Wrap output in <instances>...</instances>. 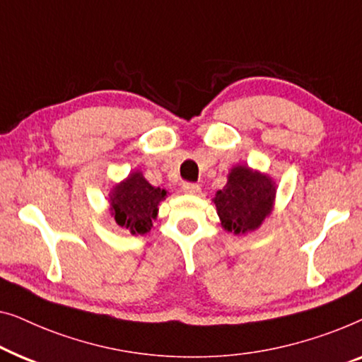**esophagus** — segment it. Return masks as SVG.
Segmentation results:
<instances>
[{
  "mask_svg": "<svg viewBox=\"0 0 362 362\" xmlns=\"http://www.w3.org/2000/svg\"><path fill=\"white\" fill-rule=\"evenodd\" d=\"M182 190L185 192V193H188V195H200L202 187L198 185V183L185 182V183H182Z\"/></svg>",
  "mask_w": 362,
  "mask_h": 362,
  "instance_id": "obj_1",
  "label": "esophagus"
}]
</instances>
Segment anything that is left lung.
Listing matches in <instances>:
<instances>
[{"mask_svg": "<svg viewBox=\"0 0 362 362\" xmlns=\"http://www.w3.org/2000/svg\"><path fill=\"white\" fill-rule=\"evenodd\" d=\"M276 193L272 177L247 165H234L226 185L213 198L221 226L238 236L256 231L272 213Z\"/></svg>", "mask_w": 362, "mask_h": 362, "instance_id": "left-lung-1", "label": "left lung"}]
</instances>
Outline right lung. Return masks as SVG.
I'll return each mask as SVG.
<instances>
[{"label":"right lung","mask_w":362,"mask_h":362,"mask_svg":"<svg viewBox=\"0 0 362 362\" xmlns=\"http://www.w3.org/2000/svg\"><path fill=\"white\" fill-rule=\"evenodd\" d=\"M169 192L154 187L144 179L142 172L134 170L110 190V213L121 230L131 234H146L151 231L152 221L159 213V203L164 202Z\"/></svg>","instance_id":"add662e5"}]
</instances>
